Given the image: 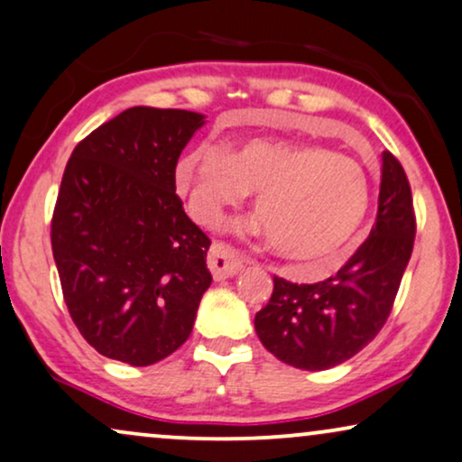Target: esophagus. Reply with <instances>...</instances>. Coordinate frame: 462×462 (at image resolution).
Instances as JSON below:
<instances>
[{"instance_id": "esophagus-1", "label": "esophagus", "mask_w": 462, "mask_h": 462, "mask_svg": "<svg viewBox=\"0 0 462 462\" xmlns=\"http://www.w3.org/2000/svg\"><path fill=\"white\" fill-rule=\"evenodd\" d=\"M207 260H208V268H211L213 277L217 279V282L236 274L245 264L243 255L226 243H213L211 249H208Z\"/></svg>"}]
</instances>
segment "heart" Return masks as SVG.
I'll list each match as a JSON object with an SVG mask.
<instances>
[{
	"mask_svg": "<svg viewBox=\"0 0 462 462\" xmlns=\"http://www.w3.org/2000/svg\"><path fill=\"white\" fill-rule=\"evenodd\" d=\"M177 189L200 224L255 194V215L273 249L290 260H322L365 219L371 180L360 162L319 144L247 138L221 151L198 144L177 163Z\"/></svg>",
	"mask_w": 462,
	"mask_h": 462,
	"instance_id": "obj_1",
	"label": "heart"
}]
</instances>
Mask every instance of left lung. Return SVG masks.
Instances as JSON below:
<instances>
[{"label":"left lung","instance_id":"left-lung-1","mask_svg":"<svg viewBox=\"0 0 462 462\" xmlns=\"http://www.w3.org/2000/svg\"><path fill=\"white\" fill-rule=\"evenodd\" d=\"M416 238L410 179L386 151L371 235L335 274L318 283L273 277L271 300L255 313L262 346L285 365L324 371L366 347L393 311Z\"/></svg>","mask_w":462,"mask_h":462}]
</instances>
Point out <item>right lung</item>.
Segmentation results:
<instances>
[{"mask_svg": "<svg viewBox=\"0 0 462 462\" xmlns=\"http://www.w3.org/2000/svg\"><path fill=\"white\" fill-rule=\"evenodd\" d=\"M202 124L189 110L127 108L80 140L63 171L52 258L72 322L106 358L155 365L194 328L211 238L185 215L174 172Z\"/></svg>", "mask_w": 462, "mask_h": 462, "instance_id": "obj_1", "label": "right lung"}]
</instances>
